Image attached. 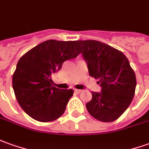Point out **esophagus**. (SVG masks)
Wrapping results in <instances>:
<instances>
[{
    "instance_id": "esophagus-1",
    "label": "esophagus",
    "mask_w": 149,
    "mask_h": 149,
    "mask_svg": "<svg viewBox=\"0 0 149 149\" xmlns=\"http://www.w3.org/2000/svg\"><path fill=\"white\" fill-rule=\"evenodd\" d=\"M74 92L76 93H80L82 92V90H80V89H74Z\"/></svg>"
}]
</instances>
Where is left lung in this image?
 Returning <instances> with one entry per match:
<instances>
[{"mask_svg":"<svg viewBox=\"0 0 149 149\" xmlns=\"http://www.w3.org/2000/svg\"><path fill=\"white\" fill-rule=\"evenodd\" d=\"M90 76L99 79L101 92H92L86 104L88 113L96 119L109 123L126 111L134 97L136 79L123 53L97 40H77Z\"/></svg>","mask_w":149,"mask_h":149,"instance_id":"left-lung-1","label":"left lung"}]
</instances>
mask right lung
Returning <instances> with one entry per match:
<instances>
[{
    "instance_id": "right-lung-1",
    "label": "right lung",
    "mask_w": 149,
    "mask_h": 149,
    "mask_svg": "<svg viewBox=\"0 0 149 149\" xmlns=\"http://www.w3.org/2000/svg\"><path fill=\"white\" fill-rule=\"evenodd\" d=\"M80 53L76 41L49 40L19 59L12 82L16 99L26 113L42 123L54 121L64 113L74 91L53 87L51 76L65 61Z\"/></svg>"
}]
</instances>
